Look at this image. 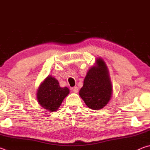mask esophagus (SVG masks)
Returning a JSON list of instances; mask_svg holds the SVG:
<instances>
[{"label": "esophagus", "mask_w": 150, "mask_h": 150, "mask_svg": "<svg viewBox=\"0 0 150 150\" xmlns=\"http://www.w3.org/2000/svg\"><path fill=\"white\" fill-rule=\"evenodd\" d=\"M78 91H79V88L78 87H73V92L75 93H78Z\"/></svg>", "instance_id": "1"}]
</instances>
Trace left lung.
Returning <instances> with one entry per match:
<instances>
[{
	"label": "left lung",
	"instance_id": "1",
	"mask_svg": "<svg viewBox=\"0 0 150 150\" xmlns=\"http://www.w3.org/2000/svg\"><path fill=\"white\" fill-rule=\"evenodd\" d=\"M112 85L107 65L101 57L87 71L79 95L88 108L99 110L107 105L112 95Z\"/></svg>",
	"mask_w": 150,
	"mask_h": 150
}]
</instances>
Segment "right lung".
I'll return each mask as SVG.
<instances>
[{
	"mask_svg": "<svg viewBox=\"0 0 150 150\" xmlns=\"http://www.w3.org/2000/svg\"><path fill=\"white\" fill-rule=\"evenodd\" d=\"M69 93L67 87H61L58 81L49 75L39 86L36 98L39 105L50 112L56 111Z\"/></svg>",
	"mask_w": 150,
	"mask_h": 150,
	"instance_id": "right-lung-1",
	"label": "right lung"
}]
</instances>
